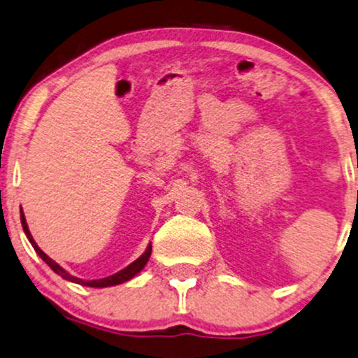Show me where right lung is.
I'll return each mask as SVG.
<instances>
[{
	"label": "right lung",
	"instance_id": "add662e5",
	"mask_svg": "<svg viewBox=\"0 0 358 358\" xmlns=\"http://www.w3.org/2000/svg\"><path fill=\"white\" fill-rule=\"evenodd\" d=\"M21 224H23V231H24V234H26V237H28V241L31 242V245H33V249L36 250V254L39 255V257H41V259L44 260V262H46L48 266H50V267L52 268V271H55V272L57 273V275H61V277H63V279L69 280V282H74V284H79V285H86V287H111V285L122 284V282L131 280L132 277L136 275V273H139L141 271H143L145 264H148L149 257H151L152 247H151V244H149L148 249H145V252H144L143 255H141L139 259H136L134 262L129 264V266H127L126 268H122V271L116 272V273H114V275L104 277V279H98V280H83V279H78V277H74V275H71V273L66 272L64 268L59 266V264H56L55 260L48 257V255L44 254L41 249H39L38 244H36V242H34V239H33V236H31V232H29V229H28V224H26L23 209H21Z\"/></svg>",
	"mask_w": 358,
	"mask_h": 358
}]
</instances>
